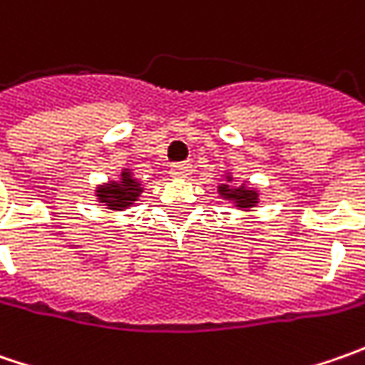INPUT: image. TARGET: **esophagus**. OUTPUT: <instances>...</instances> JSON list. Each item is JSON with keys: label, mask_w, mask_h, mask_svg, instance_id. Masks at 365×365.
<instances>
[{"label": "esophagus", "mask_w": 365, "mask_h": 365, "mask_svg": "<svg viewBox=\"0 0 365 365\" xmlns=\"http://www.w3.org/2000/svg\"><path fill=\"white\" fill-rule=\"evenodd\" d=\"M190 173H192V164H189V162H178L170 168V175L178 176V178H187Z\"/></svg>", "instance_id": "obj_1"}]
</instances>
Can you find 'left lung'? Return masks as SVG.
<instances>
[{
  "label": "left lung",
  "instance_id": "1",
  "mask_svg": "<svg viewBox=\"0 0 365 365\" xmlns=\"http://www.w3.org/2000/svg\"><path fill=\"white\" fill-rule=\"evenodd\" d=\"M233 182V176L232 173H225V180H223V185H219L217 192L221 199H225V201H230L233 203V207H237V209H242V211H252L256 205L259 203V192L258 189H254V187H247L245 182L242 185H232Z\"/></svg>",
  "mask_w": 365,
  "mask_h": 365
}]
</instances>
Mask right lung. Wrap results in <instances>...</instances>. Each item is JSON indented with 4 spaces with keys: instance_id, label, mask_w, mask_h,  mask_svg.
Returning <instances> with one entry per match:
<instances>
[{
    "instance_id": "add662e5",
    "label": "right lung",
    "mask_w": 365,
    "mask_h": 365,
    "mask_svg": "<svg viewBox=\"0 0 365 365\" xmlns=\"http://www.w3.org/2000/svg\"><path fill=\"white\" fill-rule=\"evenodd\" d=\"M144 192V187L138 178H133L130 168H123L118 180H107L95 189V197L101 205H106L109 211H123L132 207L140 195Z\"/></svg>"
}]
</instances>
